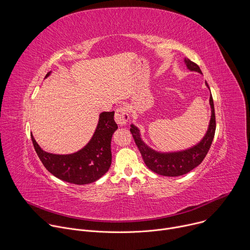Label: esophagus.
<instances>
[{"mask_svg":"<svg viewBox=\"0 0 250 250\" xmlns=\"http://www.w3.org/2000/svg\"><path fill=\"white\" fill-rule=\"evenodd\" d=\"M128 113H127V110L125 106L124 105H120L117 108L116 110V113H115V120L117 122L118 125H125L127 122H128Z\"/></svg>","mask_w":250,"mask_h":250,"instance_id":"1","label":"esophagus"}]
</instances>
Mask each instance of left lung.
I'll use <instances>...</instances> for the list:
<instances>
[{
    "label": "left lung",
    "mask_w": 250,
    "mask_h": 250,
    "mask_svg": "<svg viewBox=\"0 0 250 250\" xmlns=\"http://www.w3.org/2000/svg\"><path fill=\"white\" fill-rule=\"evenodd\" d=\"M187 67L192 71H197L201 72L200 67L190 59H185ZM206 85L208 87V83ZM209 104L211 108V118L209 121L208 129L202 139L200 144L195 146L194 147L180 151V152H173V153H160L156 152L150 147H148L144 141L140 138L139 130L133 125H130V132L135 141V145L139 149L142 158L146 165L153 172L162 175V176H181L184 175L195 167L200 165L206 155L208 154L211 142L215 136L216 132V114H215V106H213V100L210 94L209 97Z\"/></svg>",
    "instance_id": "8db88e82"
}]
</instances>
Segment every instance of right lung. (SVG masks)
I'll return each instance as SVG.
<instances>
[{
	"label": "right lung",
	"instance_id": "1",
	"mask_svg": "<svg viewBox=\"0 0 250 250\" xmlns=\"http://www.w3.org/2000/svg\"><path fill=\"white\" fill-rule=\"evenodd\" d=\"M50 74L48 72L45 78ZM115 112L100 115L97 129L89 144L73 154L57 155L43 151L31 134L33 147L44 167L58 179L76 185L90 184L108 172L112 163L111 141L118 125Z\"/></svg>",
	"mask_w": 250,
	"mask_h": 250
}]
</instances>
